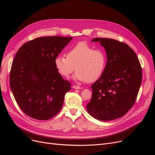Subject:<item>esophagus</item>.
<instances>
[{
	"label": "esophagus",
	"instance_id": "1",
	"mask_svg": "<svg viewBox=\"0 0 155 155\" xmlns=\"http://www.w3.org/2000/svg\"><path fill=\"white\" fill-rule=\"evenodd\" d=\"M72 87H73V88H74V89H82V88H83L82 87L77 86V85H73Z\"/></svg>",
	"mask_w": 155,
	"mask_h": 155
}]
</instances>
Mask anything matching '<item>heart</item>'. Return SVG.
Segmentation results:
<instances>
[{
    "mask_svg": "<svg viewBox=\"0 0 155 155\" xmlns=\"http://www.w3.org/2000/svg\"><path fill=\"white\" fill-rule=\"evenodd\" d=\"M107 64L105 54L94 48L85 42L78 43L70 48L67 56L58 55L54 59L55 68L60 75L68 78L76 68L73 79L76 81L92 83L104 74Z\"/></svg>",
    "mask_w": 155,
    "mask_h": 155,
    "instance_id": "heart-1",
    "label": "heart"
}]
</instances>
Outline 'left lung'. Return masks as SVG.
Segmentation results:
<instances>
[{
	"mask_svg": "<svg viewBox=\"0 0 155 155\" xmlns=\"http://www.w3.org/2000/svg\"><path fill=\"white\" fill-rule=\"evenodd\" d=\"M105 48L107 62L101 77L93 83L88 112L101 121L121 118L132 107L141 85L142 72L138 57L129 46L117 40L94 38Z\"/></svg>",
	"mask_w": 155,
	"mask_h": 155,
	"instance_id": "1",
	"label": "left lung"
}]
</instances>
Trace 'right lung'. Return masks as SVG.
<instances>
[{
	"label": "right lung",
	"instance_id": "add662e5",
	"mask_svg": "<svg viewBox=\"0 0 155 155\" xmlns=\"http://www.w3.org/2000/svg\"><path fill=\"white\" fill-rule=\"evenodd\" d=\"M72 39L38 37L17 51L12 65L10 87L18 107L31 118L47 120L61 109L71 85L58 72L54 59Z\"/></svg>",
	"mask_w": 155,
	"mask_h": 155
}]
</instances>
